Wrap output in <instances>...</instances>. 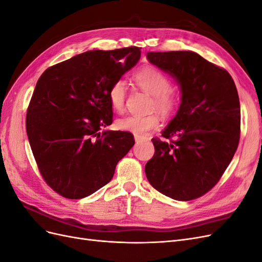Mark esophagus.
<instances>
[{
    "label": "esophagus",
    "instance_id": "34e87169",
    "mask_svg": "<svg viewBox=\"0 0 262 262\" xmlns=\"http://www.w3.org/2000/svg\"><path fill=\"white\" fill-rule=\"evenodd\" d=\"M134 139H136V142H141V141H143L145 138L140 137V136H134Z\"/></svg>",
    "mask_w": 262,
    "mask_h": 262
}]
</instances>
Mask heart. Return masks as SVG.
Listing matches in <instances>:
<instances>
[{"mask_svg":"<svg viewBox=\"0 0 262 262\" xmlns=\"http://www.w3.org/2000/svg\"><path fill=\"white\" fill-rule=\"evenodd\" d=\"M133 80L141 90L153 96L150 110H156L164 117H169L179 105V95L171 89L170 78L153 67L141 69L133 75ZM126 87L122 80H118L109 91V100L117 113H123L125 108ZM160 117L156 113L146 116H128L117 121L118 129L131 132L136 136H144L148 131L158 128Z\"/></svg>","mask_w":262,"mask_h":262,"instance_id":"heart-1","label":"heart"}]
</instances>
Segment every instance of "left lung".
I'll return each instance as SVG.
<instances>
[{
	"mask_svg": "<svg viewBox=\"0 0 262 262\" xmlns=\"http://www.w3.org/2000/svg\"><path fill=\"white\" fill-rule=\"evenodd\" d=\"M152 64L180 84L181 104L153 138L145 165L157 191L179 201L200 198L215 186L233 160L241 137V105L232 76L192 51L148 52Z\"/></svg>",
	"mask_w": 262,
	"mask_h": 262,
	"instance_id": "left-lung-1",
	"label": "left lung"
}]
</instances>
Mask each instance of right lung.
Listing matches in <instances>:
<instances>
[{
  "mask_svg": "<svg viewBox=\"0 0 262 262\" xmlns=\"http://www.w3.org/2000/svg\"><path fill=\"white\" fill-rule=\"evenodd\" d=\"M140 49L86 51L39 77L26 131L39 171L60 195L82 199L97 191L134 145L130 132L101 130L113 123L109 91L137 64Z\"/></svg>",
  "mask_w": 262,
  "mask_h": 262,
  "instance_id": "1",
  "label": "right lung"
}]
</instances>
